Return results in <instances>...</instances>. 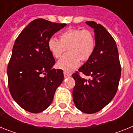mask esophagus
<instances>
[{
	"instance_id": "34e87169",
	"label": "esophagus",
	"mask_w": 133,
	"mask_h": 133,
	"mask_svg": "<svg viewBox=\"0 0 133 133\" xmlns=\"http://www.w3.org/2000/svg\"><path fill=\"white\" fill-rule=\"evenodd\" d=\"M71 76V73L67 72V71H64V77L65 78H67V77H70Z\"/></svg>"
}]
</instances>
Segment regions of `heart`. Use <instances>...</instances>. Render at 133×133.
<instances>
[{
	"instance_id": "1",
	"label": "heart",
	"mask_w": 133,
	"mask_h": 133,
	"mask_svg": "<svg viewBox=\"0 0 133 133\" xmlns=\"http://www.w3.org/2000/svg\"><path fill=\"white\" fill-rule=\"evenodd\" d=\"M96 41L93 32L89 30L71 29L60 35V41L51 38L48 43L54 57L60 58L65 51L69 53L56 63V66L65 71H71L80 65V61H87L95 51Z\"/></svg>"
}]
</instances>
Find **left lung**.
Here are the masks:
<instances>
[{
    "mask_svg": "<svg viewBox=\"0 0 133 133\" xmlns=\"http://www.w3.org/2000/svg\"><path fill=\"white\" fill-rule=\"evenodd\" d=\"M86 24L92 28L96 41L95 51L78 71L91 78L72 75L75 81L72 97L78 110L87 114L97 112L107 106L118 89L121 68L117 44L112 36L101 24L94 21Z\"/></svg>",
    "mask_w": 133,
    "mask_h": 133,
    "instance_id": "left-lung-1",
    "label": "left lung"
}]
</instances>
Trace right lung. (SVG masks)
<instances>
[{"mask_svg":"<svg viewBox=\"0 0 133 133\" xmlns=\"http://www.w3.org/2000/svg\"><path fill=\"white\" fill-rule=\"evenodd\" d=\"M66 25L38 18L15 41L7 69L9 88L15 101L26 111L38 113L46 110L63 81V70L52 69L55 61L48 43Z\"/></svg>","mask_w":133,"mask_h":133,"instance_id":"1","label":"right lung"}]
</instances>
